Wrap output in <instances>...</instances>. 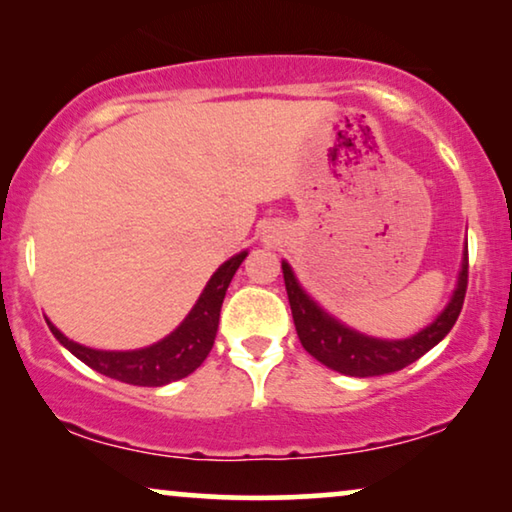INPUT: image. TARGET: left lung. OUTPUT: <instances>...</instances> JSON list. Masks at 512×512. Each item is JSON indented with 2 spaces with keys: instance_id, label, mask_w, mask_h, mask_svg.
I'll list each match as a JSON object with an SVG mask.
<instances>
[{
  "instance_id": "obj_1",
  "label": "left lung",
  "mask_w": 512,
  "mask_h": 512,
  "mask_svg": "<svg viewBox=\"0 0 512 512\" xmlns=\"http://www.w3.org/2000/svg\"><path fill=\"white\" fill-rule=\"evenodd\" d=\"M283 278L285 290H288L292 320H295L297 337L306 351L311 353L318 363L330 370L349 374V377H379V374H391L412 365L424 353L433 349L447 337L456 318H459L463 297H466L468 285V245L463 250L461 271L456 278V288L452 292L445 309L431 325L419 330L417 335L405 339H379L363 335L344 325L342 320L330 316L323 306L313 302V297L299 285L295 271L283 260Z\"/></svg>"
}]
</instances>
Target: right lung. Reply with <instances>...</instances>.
Returning a JSON list of instances; mask_svg holds the SVG:
<instances>
[{
	"mask_svg": "<svg viewBox=\"0 0 512 512\" xmlns=\"http://www.w3.org/2000/svg\"><path fill=\"white\" fill-rule=\"evenodd\" d=\"M248 257V250L238 252L222 264L220 269L210 276V281L203 288L201 297L196 299L187 318L163 337L161 342L149 344L145 349L135 351H100L72 342L65 337L56 325L46 318L53 337L65 346L72 356H77L81 363L93 367L95 372L105 374L109 379L124 381L133 386H166L170 381L185 379L192 374L203 360L208 358L210 349L215 344L217 323H220V309L227 295V288L234 278L236 269Z\"/></svg>",
	"mask_w": 512,
	"mask_h": 512,
	"instance_id": "right-lung-1",
	"label": "right lung"
}]
</instances>
